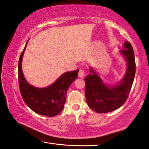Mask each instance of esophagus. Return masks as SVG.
Wrapping results in <instances>:
<instances>
[{"label":"esophagus","instance_id":"34e87169","mask_svg":"<svg viewBox=\"0 0 149 149\" xmlns=\"http://www.w3.org/2000/svg\"><path fill=\"white\" fill-rule=\"evenodd\" d=\"M85 70H83V69H80L79 72V77L82 78L85 75Z\"/></svg>","mask_w":149,"mask_h":149}]
</instances>
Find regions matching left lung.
I'll list each match as a JSON object with an SVG mask.
<instances>
[{"label": "left lung", "mask_w": 149, "mask_h": 149, "mask_svg": "<svg viewBox=\"0 0 149 149\" xmlns=\"http://www.w3.org/2000/svg\"><path fill=\"white\" fill-rule=\"evenodd\" d=\"M120 52L127 61V69L125 76L118 84L107 86L92 68L89 69L91 74L84 79L87 104L97 113H107L119 109L129 96L136 72L134 51L131 44L126 41L124 49Z\"/></svg>", "instance_id": "obj_1"}]
</instances>
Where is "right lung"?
Returning a JSON list of instances; mask_svg holds the SVG:
<instances>
[{
  "label": "right lung",
  "mask_w": 149,
  "mask_h": 149,
  "mask_svg": "<svg viewBox=\"0 0 149 149\" xmlns=\"http://www.w3.org/2000/svg\"><path fill=\"white\" fill-rule=\"evenodd\" d=\"M26 46V44L21 53L18 62V82L22 98L30 109L39 115L56 116L63 109L68 88L77 77L79 70L65 72L47 88L33 87L26 81L22 72V58Z\"/></svg>",
  "instance_id": "add662e5"
}]
</instances>
